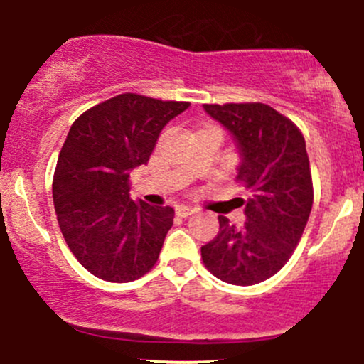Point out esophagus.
I'll return each mask as SVG.
<instances>
[{
    "mask_svg": "<svg viewBox=\"0 0 364 364\" xmlns=\"http://www.w3.org/2000/svg\"><path fill=\"white\" fill-rule=\"evenodd\" d=\"M197 209L196 208H190V205H179V208H176V213H178L179 216H188V215H193Z\"/></svg>",
    "mask_w": 364,
    "mask_h": 364,
    "instance_id": "esophagus-1",
    "label": "esophagus"
}]
</instances>
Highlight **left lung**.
<instances>
[{"instance_id": "8db88e82", "label": "left lung", "mask_w": 364, "mask_h": 364, "mask_svg": "<svg viewBox=\"0 0 364 364\" xmlns=\"http://www.w3.org/2000/svg\"><path fill=\"white\" fill-rule=\"evenodd\" d=\"M234 135L241 165L236 181L248 190L243 229L218 216L220 230L200 248L204 266L232 285H255L277 274L299 243L314 204L310 160L299 128L260 102L204 104Z\"/></svg>"}]
</instances>
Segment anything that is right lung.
Segmentation results:
<instances>
[{"mask_svg": "<svg viewBox=\"0 0 364 364\" xmlns=\"http://www.w3.org/2000/svg\"><path fill=\"white\" fill-rule=\"evenodd\" d=\"M188 107L123 93L73 121L54 171V209L70 252L97 278L127 284L159 260L174 209L134 203L128 178L148 164L161 128Z\"/></svg>", "mask_w": 364, "mask_h": 364, "instance_id": "obj_1", "label": "right lung"}]
</instances>
